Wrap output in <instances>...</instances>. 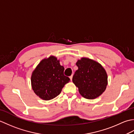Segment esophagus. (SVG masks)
Wrapping results in <instances>:
<instances>
[{
  "label": "esophagus",
  "mask_w": 134,
  "mask_h": 134,
  "mask_svg": "<svg viewBox=\"0 0 134 134\" xmlns=\"http://www.w3.org/2000/svg\"><path fill=\"white\" fill-rule=\"evenodd\" d=\"M72 76H73V75H71V76H70V79H71V81H72Z\"/></svg>",
  "instance_id": "obj_1"
}]
</instances>
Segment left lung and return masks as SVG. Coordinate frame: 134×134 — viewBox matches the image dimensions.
Wrapping results in <instances>:
<instances>
[{
	"label": "left lung",
	"instance_id": "left-lung-1",
	"mask_svg": "<svg viewBox=\"0 0 134 134\" xmlns=\"http://www.w3.org/2000/svg\"><path fill=\"white\" fill-rule=\"evenodd\" d=\"M78 69L75 72L72 82L78 87L79 93L87 99L100 96L108 84L107 72L102 65L92 59L83 58L76 63Z\"/></svg>",
	"mask_w": 134,
	"mask_h": 134
}]
</instances>
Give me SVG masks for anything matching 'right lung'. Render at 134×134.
I'll return each mask as SVG.
<instances>
[{
    "mask_svg": "<svg viewBox=\"0 0 134 134\" xmlns=\"http://www.w3.org/2000/svg\"><path fill=\"white\" fill-rule=\"evenodd\" d=\"M64 68L59 60L51 56L42 60L33 71L31 82L34 92L40 98L50 100L61 93L70 79L64 75Z\"/></svg>",
    "mask_w": 134,
    "mask_h": 134,
    "instance_id": "right-lung-1",
    "label": "right lung"
}]
</instances>
